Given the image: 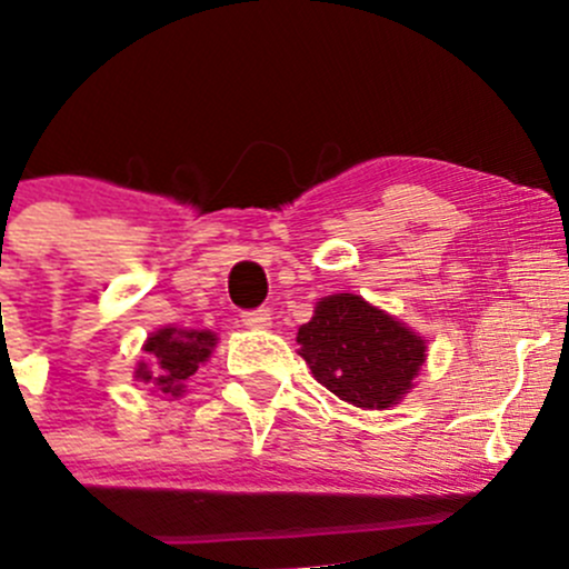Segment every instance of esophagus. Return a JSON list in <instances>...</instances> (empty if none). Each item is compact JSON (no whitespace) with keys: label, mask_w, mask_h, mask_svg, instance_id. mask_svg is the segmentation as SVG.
<instances>
[{"label":"esophagus","mask_w":569,"mask_h":569,"mask_svg":"<svg viewBox=\"0 0 569 569\" xmlns=\"http://www.w3.org/2000/svg\"><path fill=\"white\" fill-rule=\"evenodd\" d=\"M241 322H244L247 328H269V322H272V313H269V308L241 311Z\"/></svg>","instance_id":"obj_1"}]
</instances>
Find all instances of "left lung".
Listing matches in <instances>:
<instances>
[{"instance_id": "8db88e82", "label": "left lung", "mask_w": 569, "mask_h": 569, "mask_svg": "<svg viewBox=\"0 0 569 569\" xmlns=\"http://www.w3.org/2000/svg\"><path fill=\"white\" fill-rule=\"evenodd\" d=\"M297 345L313 378L358 408L395 406L425 361L419 336L356 295L325 297Z\"/></svg>"}]
</instances>
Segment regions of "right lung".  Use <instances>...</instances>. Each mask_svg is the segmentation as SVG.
Segmentation results:
<instances>
[{
  "label": "right lung",
  "mask_w": 569,
  "mask_h": 569,
  "mask_svg": "<svg viewBox=\"0 0 569 569\" xmlns=\"http://www.w3.org/2000/svg\"><path fill=\"white\" fill-rule=\"evenodd\" d=\"M217 347V336L208 330H178L163 328L147 339L144 350L150 352V363L136 369V378L152 383V389L180 395L183 383L208 361L211 350Z\"/></svg>",
  "instance_id": "add662e5"
}]
</instances>
